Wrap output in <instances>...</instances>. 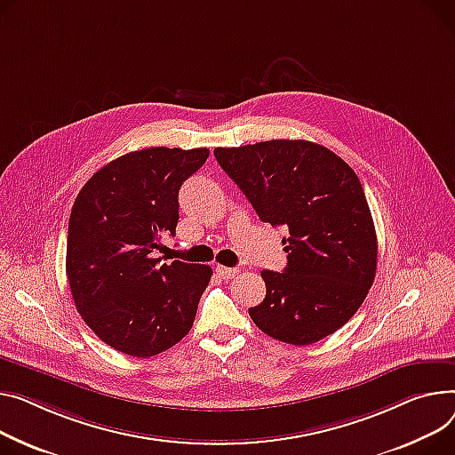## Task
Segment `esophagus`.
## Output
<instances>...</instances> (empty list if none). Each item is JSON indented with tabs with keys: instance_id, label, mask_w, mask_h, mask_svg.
I'll use <instances>...</instances> for the list:
<instances>
[{
	"instance_id": "obj_1",
	"label": "esophagus",
	"mask_w": 455,
	"mask_h": 455,
	"mask_svg": "<svg viewBox=\"0 0 455 455\" xmlns=\"http://www.w3.org/2000/svg\"><path fill=\"white\" fill-rule=\"evenodd\" d=\"M237 268H232V267H216V275L223 280H232L235 275H237Z\"/></svg>"
}]
</instances>
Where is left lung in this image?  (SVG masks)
Here are the masks:
<instances>
[{
  "instance_id": "1",
  "label": "left lung",
  "mask_w": 455,
  "mask_h": 455,
  "mask_svg": "<svg viewBox=\"0 0 455 455\" xmlns=\"http://www.w3.org/2000/svg\"><path fill=\"white\" fill-rule=\"evenodd\" d=\"M214 156L259 220L289 232L287 267L261 270L267 294L249 309L252 322L292 346L332 335L366 299L377 270L375 225L356 173L299 139L216 148Z\"/></svg>"
}]
</instances>
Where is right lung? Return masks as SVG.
Instances as JSON below:
<instances>
[{
    "instance_id": "add662e5",
    "label": "right lung",
    "mask_w": 455,
    "mask_h": 455,
    "mask_svg": "<svg viewBox=\"0 0 455 455\" xmlns=\"http://www.w3.org/2000/svg\"><path fill=\"white\" fill-rule=\"evenodd\" d=\"M206 148H144L100 168L78 192L66 272L76 311L95 335L132 356L159 355L194 325L208 265L154 258L175 235L179 190Z\"/></svg>"
}]
</instances>
